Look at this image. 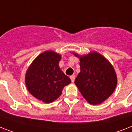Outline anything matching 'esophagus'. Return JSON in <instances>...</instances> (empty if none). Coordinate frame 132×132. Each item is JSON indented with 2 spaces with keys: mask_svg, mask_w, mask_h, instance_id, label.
Here are the masks:
<instances>
[{
  "mask_svg": "<svg viewBox=\"0 0 132 132\" xmlns=\"http://www.w3.org/2000/svg\"><path fill=\"white\" fill-rule=\"evenodd\" d=\"M70 79H71V82H74V80H75V76H74V75H72V76H70Z\"/></svg>",
  "mask_w": 132,
  "mask_h": 132,
  "instance_id": "esophagus-1",
  "label": "esophagus"
}]
</instances>
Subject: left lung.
Masks as SVG:
<instances>
[{
  "label": "left lung",
  "instance_id": "left-lung-1",
  "mask_svg": "<svg viewBox=\"0 0 132 132\" xmlns=\"http://www.w3.org/2000/svg\"><path fill=\"white\" fill-rule=\"evenodd\" d=\"M80 59V72L75 80L84 98L90 104H102L113 93L117 77L112 65L97 52L84 56L73 53Z\"/></svg>",
  "mask_w": 132,
  "mask_h": 132
}]
</instances>
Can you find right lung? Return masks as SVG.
<instances>
[{
	"instance_id": "right-lung-1",
	"label": "right lung",
	"mask_w": 132,
	"mask_h": 132,
	"mask_svg": "<svg viewBox=\"0 0 132 132\" xmlns=\"http://www.w3.org/2000/svg\"><path fill=\"white\" fill-rule=\"evenodd\" d=\"M61 56L51 50L42 53L27 69L25 83L29 93L44 103L59 98L64 86L71 83L69 77L60 69Z\"/></svg>"
}]
</instances>
